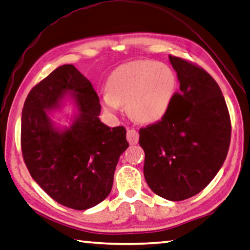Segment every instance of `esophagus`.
Returning a JSON list of instances; mask_svg holds the SVG:
<instances>
[{"mask_svg": "<svg viewBox=\"0 0 250 250\" xmlns=\"http://www.w3.org/2000/svg\"><path fill=\"white\" fill-rule=\"evenodd\" d=\"M126 140L129 141V143L131 145L137 144L138 141H139L138 131L134 130V129H128V131H126Z\"/></svg>", "mask_w": 250, "mask_h": 250, "instance_id": "1", "label": "esophagus"}]
</instances>
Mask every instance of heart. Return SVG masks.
Instances as JSON below:
<instances>
[{
    "label": "heart",
    "mask_w": 250,
    "mask_h": 250,
    "mask_svg": "<svg viewBox=\"0 0 250 250\" xmlns=\"http://www.w3.org/2000/svg\"><path fill=\"white\" fill-rule=\"evenodd\" d=\"M103 105L109 112L125 105L128 115L142 124L161 120L168 111L177 89L170 66L151 60L125 63L113 70L106 83Z\"/></svg>",
    "instance_id": "obj_1"
}]
</instances>
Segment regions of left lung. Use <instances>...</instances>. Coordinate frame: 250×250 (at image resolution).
Segmentation results:
<instances>
[{
    "mask_svg": "<svg viewBox=\"0 0 250 250\" xmlns=\"http://www.w3.org/2000/svg\"><path fill=\"white\" fill-rule=\"evenodd\" d=\"M180 92L161 120L139 131L144 177L154 193L170 201L196 196L228 155L232 125L220 86L196 63L175 56Z\"/></svg>",
    "mask_w": 250,
    "mask_h": 250,
    "instance_id": "left-lung-1",
    "label": "left lung"
}]
</instances>
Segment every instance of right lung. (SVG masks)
I'll use <instances>...</instances> for the list:
<instances>
[{
	"label": "right lung",
	"mask_w": 250,
	"mask_h": 250,
	"mask_svg": "<svg viewBox=\"0 0 250 250\" xmlns=\"http://www.w3.org/2000/svg\"><path fill=\"white\" fill-rule=\"evenodd\" d=\"M77 95L80 115L70 129L54 130L46 109L62 95ZM101 104L90 82L72 64H64L36 84L21 112V146L31 177L54 201L86 210L110 193L117 163L129 146L125 126L99 120Z\"/></svg>",
	"instance_id": "add662e5"
}]
</instances>
